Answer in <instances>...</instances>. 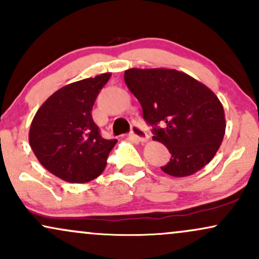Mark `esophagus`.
Masks as SVG:
<instances>
[{
  "instance_id": "esophagus-1",
  "label": "esophagus",
  "mask_w": 259,
  "mask_h": 259,
  "mask_svg": "<svg viewBox=\"0 0 259 259\" xmlns=\"http://www.w3.org/2000/svg\"><path fill=\"white\" fill-rule=\"evenodd\" d=\"M130 135L133 136V138H135L136 140H139L140 142H146L148 139H150V136H148V134L145 132L144 129H142L141 126L138 125V124H134L132 126V132H130Z\"/></svg>"
}]
</instances>
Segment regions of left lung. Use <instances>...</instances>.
<instances>
[{"label": "left lung", "mask_w": 259, "mask_h": 259, "mask_svg": "<svg viewBox=\"0 0 259 259\" xmlns=\"http://www.w3.org/2000/svg\"><path fill=\"white\" fill-rule=\"evenodd\" d=\"M124 80L152 126L153 140L168 148L170 160L160 167L171 177L196 173L212 160L225 134L223 105L214 92L175 69L125 70Z\"/></svg>", "instance_id": "8db88e82"}]
</instances>
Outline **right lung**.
<instances>
[{
    "mask_svg": "<svg viewBox=\"0 0 259 259\" xmlns=\"http://www.w3.org/2000/svg\"><path fill=\"white\" fill-rule=\"evenodd\" d=\"M111 73L65 85L44 102L31 121L29 142L38 162L68 183H88L105 170L118 140H106L91 115Z\"/></svg>",
    "mask_w": 259,
    "mask_h": 259,
    "instance_id": "add662e5",
    "label": "right lung"
}]
</instances>
